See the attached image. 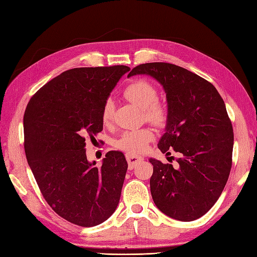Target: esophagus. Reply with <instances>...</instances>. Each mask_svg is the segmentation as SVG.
Returning a JSON list of instances; mask_svg holds the SVG:
<instances>
[{"label":"esophagus","mask_w":257,"mask_h":257,"mask_svg":"<svg viewBox=\"0 0 257 257\" xmlns=\"http://www.w3.org/2000/svg\"><path fill=\"white\" fill-rule=\"evenodd\" d=\"M125 158H126V161H127V163H128V168H130V169L134 168V166L137 164V163L143 161V158L137 157V155L128 154V153L125 155Z\"/></svg>","instance_id":"obj_1"}]
</instances>
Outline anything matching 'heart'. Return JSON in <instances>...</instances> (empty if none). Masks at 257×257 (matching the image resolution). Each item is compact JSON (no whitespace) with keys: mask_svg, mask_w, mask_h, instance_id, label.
I'll list each match as a JSON object with an SVG mask.
<instances>
[{"mask_svg":"<svg viewBox=\"0 0 257 257\" xmlns=\"http://www.w3.org/2000/svg\"><path fill=\"white\" fill-rule=\"evenodd\" d=\"M123 95L131 103L142 108L145 119L155 126H163L168 118V109L164 103L158 100V88L148 79H136L130 82L123 90ZM113 114L112 99L107 98L102 108V121L107 125L111 122ZM154 135L150 128L126 131L116 139L113 146L116 149L128 154L145 151Z\"/></svg>","mask_w":257,"mask_h":257,"instance_id":"1","label":"heart"}]
</instances>
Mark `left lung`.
<instances>
[{"label":"left lung","mask_w":257,"mask_h":257,"mask_svg":"<svg viewBox=\"0 0 257 257\" xmlns=\"http://www.w3.org/2000/svg\"><path fill=\"white\" fill-rule=\"evenodd\" d=\"M147 74L166 92L168 118L159 149L177 152L178 164L150 159L154 204L173 219L190 222L207 213L227 182L234 132L214 85L188 69L165 62L137 65L128 76Z\"/></svg>","instance_id":"8db88e82"}]
</instances>
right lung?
Instances as JSON below:
<instances>
[{"label":"right lung","mask_w":257,"mask_h":257,"mask_svg":"<svg viewBox=\"0 0 257 257\" xmlns=\"http://www.w3.org/2000/svg\"><path fill=\"white\" fill-rule=\"evenodd\" d=\"M125 65L77 67L48 81L31 97L23 116L25 151L45 200L61 217L92 227L119 204L127 163L119 151L102 166L85 155V138L103 131L102 108Z\"/></svg>","instance_id":"1"}]
</instances>
